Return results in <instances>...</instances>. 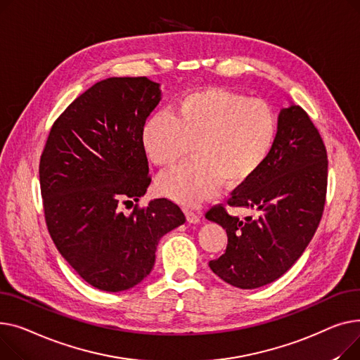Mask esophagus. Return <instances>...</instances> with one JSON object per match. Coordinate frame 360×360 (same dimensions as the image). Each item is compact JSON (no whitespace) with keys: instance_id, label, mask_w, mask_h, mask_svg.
Wrapping results in <instances>:
<instances>
[{"instance_id":"esophagus-1","label":"esophagus","mask_w":360,"mask_h":360,"mask_svg":"<svg viewBox=\"0 0 360 360\" xmlns=\"http://www.w3.org/2000/svg\"><path fill=\"white\" fill-rule=\"evenodd\" d=\"M186 217H187V221H188L190 224H198V222H200L199 214L193 212V210H190V209H186Z\"/></svg>"}]
</instances>
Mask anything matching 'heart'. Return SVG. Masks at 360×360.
Segmentation results:
<instances>
[{"instance_id": "heart-1", "label": "heart", "mask_w": 360, "mask_h": 360, "mask_svg": "<svg viewBox=\"0 0 360 360\" xmlns=\"http://www.w3.org/2000/svg\"><path fill=\"white\" fill-rule=\"evenodd\" d=\"M278 136V115L262 98L225 89H203L177 100L173 113L157 112L141 131L143 150L155 165L172 168L192 145V158L158 179L160 192L183 205L236 187L255 176Z\"/></svg>"}]
</instances>
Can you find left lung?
Returning <instances> with one entry per match:
<instances>
[{
	"mask_svg": "<svg viewBox=\"0 0 360 360\" xmlns=\"http://www.w3.org/2000/svg\"><path fill=\"white\" fill-rule=\"evenodd\" d=\"M328 160L323 138L301 105L282 109L273 150L259 172L228 199L255 209L240 219L215 205L206 218L226 229L228 244L209 267L224 282L256 289L279 279L297 262L320 225Z\"/></svg>",
	"mask_w": 360,
	"mask_h": 360,
	"instance_id": "left-lung-1",
	"label": "left lung"
}]
</instances>
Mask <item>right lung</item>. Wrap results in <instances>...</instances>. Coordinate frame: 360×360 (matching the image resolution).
Returning <instances> with one entry per match:
<instances>
[{
  "label": "right lung",
  "instance_id": "add662e5",
  "mask_svg": "<svg viewBox=\"0 0 360 360\" xmlns=\"http://www.w3.org/2000/svg\"><path fill=\"white\" fill-rule=\"evenodd\" d=\"M161 100L146 77H112L77 97L52 124L39 164L49 234L79 276L105 292L151 273L158 241L186 222L179 205L139 207L151 183L142 126ZM137 202L131 214L121 206Z\"/></svg>",
  "mask_w": 360,
  "mask_h": 360
}]
</instances>
